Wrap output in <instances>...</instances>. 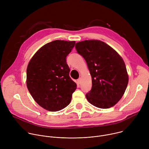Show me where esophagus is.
I'll use <instances>...</instances> for the list:
<instances>
[{
	"label": "esophagus",
	"mask_w": 149,
	"mask_h": 149,
	"mask_svg": "<svg viewBox=\"0 0 149 149\" xmlns=\"http://www.w3.org/2000/svg\"><path fill=\"white\" fill-rule=\"evenodd\" d=\"M77 84H80V82H81V78H78V79H77Z\"/></svg>",
	"instance_id": "34e87169"
}]
</instances>
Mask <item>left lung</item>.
<instances>
[{
    "mask_svg": "<svg viewBox=\"0 0 149 149\" xmlns=\"http://www.w3.org/2000/svg\"><path fill=\"white\" fill-rule=\"evenodd\" d=\"M77 52L86 60L92 78V88L86 97L93 105L109 109L117 103L127 87L125 63L111 47L98 40L76 44Z\"/></svg>",
    "mask_w": 149,
    "mask_h": 149,
    "instance_id": "obj_1",
    "label": "left lung"
}]
</instances>
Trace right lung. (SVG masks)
<instances>
[{"label":"right lung","mask_w":149,"mask_h":149,"mask_svg":"<svg viewBox=\"0 0 149 149\" xmlns=\"http://www.w3.org/2000/svg\"><path fill=\"white\" fill-rule=\"evenodd\" d=\"M75 44V41H52L41 47L28 63V89L34 100L47 110L57 111L66 107L77 88L66 62Z\"/></svg>","instance_id":"right-lung-1"}]
</instances>
